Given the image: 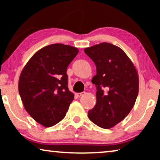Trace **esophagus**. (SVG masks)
I'll list each match as a JSON object with an SVG mask.
<instances>
[{
  "label": "esophagus",
  "instance_id": "1",
  "mask_svg": "<svg viewBox=\"0 0 160 160\" xmlns=\"http://www.w3.org/2000/svg\"><path fill=\"white\" fill-rule=\"evenodd\" d=\"M84 95H85V92H79V93H76V96L78 98L82 97V96Z\"/></svg>",
  "mask_w": 160,
  "mask_h": 160
}]
</instances>
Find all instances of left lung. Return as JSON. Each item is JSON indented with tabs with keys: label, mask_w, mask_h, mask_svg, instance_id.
<instances>
[{
	"label": "left lung",
	"mask_w": 160,
	"mask_h": 160,
	"mask_svg": "<svg viewBox=\"0 0 160 160\" xmlns=\"http://www.w3.org/2000/svg\"><path fill=\"white\" fill-rule=\"evenodd\" d=\"M96 65L92 79L97 102L88 118L100 128L110 129L122 122L134 106L139 89L138 71L125 52L110 43L84 49Z\"/></svg>",
	"instance_id": "left-lung-1"
}]
</instances>
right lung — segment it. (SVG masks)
<instances>
[{
  "label": "right lung",
  "instance_id": "obj_1",
  "mask_svg": "<svg viewBox=\"0 0 160 160\" xmlns=\"http://www.w3.org/2000/svg\"><path fill=\"white\" fill-rule=\"evenodd\" d=\"M77 48L54 43L36 52L26 63L19 79V93L26 111L45 128L65 117L74 95L68 87V65Z\"/></svg>",
  "mask_w": 160,
  "mask_h": 160
}]
</instances>
